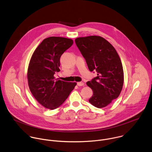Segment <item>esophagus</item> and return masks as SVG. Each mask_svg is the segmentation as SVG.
Masks as SVG:
<instances>
[{
	"mask_svg": "<svg viewBox=\"0 0 152 152\" xmlns=\"http://www.w3.org/2000/svg\"><path fill=\"white\" fill-rule=\"evenodd\" d=\"M77 86H83L84 85V83L83 82H77Z\"/></svg>",
	"mask_w": 152,
	"mask_h": 152,
	"instance_id": "obj_1",
	"label": "esophagus"
}]
</instances>
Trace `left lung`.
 I'll return each instance as SVG.
<instances>
[{"label": "left lung", "mask_w": 152, "mask_h": 152, "mask_svg": "<svg viewBox=\"0 0 152 152\" xmlns=\"http://www.w3.org/2000/svg\"><path fill=\"white\" fill-rule=\"evenodd\" d=\"M75 42L89 70H95L98 73L86 82L93 91L89 102L96 108H104L117 99L122 91L124 72L121 59L115 48L100 36L79 37Z\"/></svg>", "instance_id": "8db88e82"}]
</instances>
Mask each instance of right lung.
<instances>
[{
  "label": "right lung",
  "instance_id": "right-lung-1",
  "mask_svg": "<svg viewBox=\"0 0 152 152\" xmlns=\"http://www.w3.org/2000/svg\"><path fill=\"white\" fill-rule=\"evenodd\" d=\"M73 43L72 39L50 37L37 47L31 58L27 72L29 90L43 107L54 110L67 98L76 85L55 79L54 75L60 72V59L63 53Z\"/></svg>",
  "mask_w": 152,
  "mask_h": 152
}]
</instances>
